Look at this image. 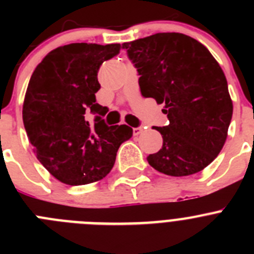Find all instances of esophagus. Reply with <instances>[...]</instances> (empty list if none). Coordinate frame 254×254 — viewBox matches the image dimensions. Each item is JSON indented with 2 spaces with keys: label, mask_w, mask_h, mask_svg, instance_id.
I'll list each match as a JSON object with an SVG mask.
<instances>
[{
  "label": "esophagus",
  "mask_w": 254,
  "mask_h": 254,
  "mask_svg": "<svg viewBox=\"0 0 254 254\" xmlns=\"http://www.w3.org/2000/svg\"><path fill=\"white\" fill-rule=\"evenodd\" d=\"M132 132H133V136H138V134L142 133L143 128H141V127H136V128H132Z\"/></svg>",
  "instance_id": "34e87169"
}]
</instances>
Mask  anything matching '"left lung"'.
I'll return each instance as SVG.
<instances>
[{"label": "left lung", "instance_id": "obj_1", "mask_svg": "<svg viewBox=\"0 0 254 254\" xmlns=\"http://www.w3.org/2000/svg\"><path fill=\"white\" fill-rule=\"evenodd\" d=\"M140 75L145 98L165 104L169 125L152 127L163 147L147 156L154 169L185 177L215 160L228 137L233 102L223 69L198 40L181 33H158L123 43Z\"/></svg>", "mask_w": 254, "mask_h": 254}]
</instances>
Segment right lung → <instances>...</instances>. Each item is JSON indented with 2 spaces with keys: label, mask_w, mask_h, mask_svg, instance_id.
<instances>
[{
  "label": "right lung",
  "mask_w": 254,
  "mask_h": 254,
  "mask_svg": "<svg viewBox=\"0 0 254 254\" xmlns=\"http://www.w3.org/2000/svg\"><path fill=\"white\" fill-rule=\"evenodd\" d=\"M121 44L72 43L53 49L35 67L22 105V121L37 158L68 186L89 185L111 172L121 143L132 137L126 125L107 126L98 104V71ZM87 113L98 114L94 124Z\"/></svg>",
  "instance_id": "obj_1"
}]
</instances>
